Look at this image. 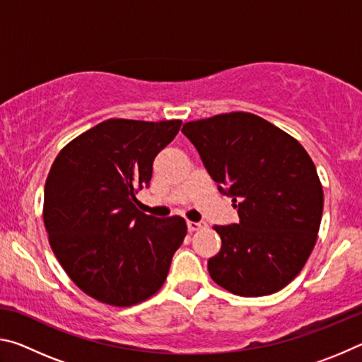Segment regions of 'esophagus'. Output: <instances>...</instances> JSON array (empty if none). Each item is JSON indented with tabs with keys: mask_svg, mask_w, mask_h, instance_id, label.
Returning <instances> with one entry per match:
<instances>
[{
	"mask_svg": "<svg viewBox=\"0 0 362 362\" xmlns=\"http://www.w3.org/2000/svg\"><path fill=\"white\" fill-rule=\"evenodd\" d=\"M188 231H198L201 228H206V222H188Z\"/></svg>",
	"mask_w": 362,
	"mask_h": 362,
	"instance_id": "esophagus-1",
	"label": "esophagus"
}]
</instances>
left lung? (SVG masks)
<instances>
[{
	"instance_id": "1",
	"label": "left lung",
	"mask_w": 362,
	"mask_h": 362,
	"mask_svg": "<svg viewBox=\"0 0 362 362\" xmlns=\"http://www.w3.org/2000/svg\"><path fill=\"white\" fill-rule=\"evenodd\" d=\"M182 132L240 216V223L214 226L222 247L207 262L211 278L241 297L281 291L320 231L324 193L315 163L296 139L252 113L189 121Z\"/></svg>"
}]
</instances>
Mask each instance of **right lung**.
Instances as JSON below:
<instances>
[{
    "label": "right lung",
    "instance_id": "1",
    "mask_svg": "<svg viewBox=\"0 0 362 362\" xmlns=\"http://www.w3.org/2000/svg\"><path fill=\"white\" fill-rule=\"evenodd\" d=\"M180 119H107L64 146L49 170L42 218L70 279L102 303L131 306L156 293L187 235L179 216L140 212L139 189Z\"/></svg>",
    "mask_w": 362,
    "mask_h": 362
}]
</instances>
